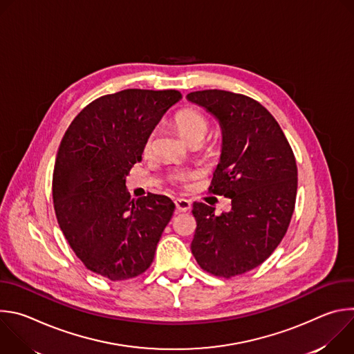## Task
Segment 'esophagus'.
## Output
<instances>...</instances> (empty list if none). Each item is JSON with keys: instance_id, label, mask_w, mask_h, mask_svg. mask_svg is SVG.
I'll return each instance as SVG.
<instances>
[{"instance_id": "obj_1", "label": "esophagus", "mask_w": 354, "mask_h": 354, "mask_svg": "<svg viewBox=\"0 0 354 354\" xmlns=\"http://www.w3.org/2000/svg\"><path fill=\"white\" fill-rule=\"evenodd\" d=\"M175 206L179 212H187L192 207L190 201L186 200V198H175Z\"/></svg>"}]
</instances>
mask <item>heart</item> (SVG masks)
Listing matches in <instances>:
<instances>
[{
    "mask_svg": "<svg viewBox=\"0 0 354 354\" xmlns=\"http://www.w3.org/2000/svg\"><path fill=\"white\" fill-rule=\"evenodd\" d=\"M175 126L179 131V134L186 140L189 141L190 138H194V137H201L205 138L207 131H209V122L207 119L201 115L200 112L194 111V109H185V111H180L176 118H175ZM151 147H153V134H149L144 142V151L147 153V151L151 149ZM190 176V174L187 172H176L174 174V179L176 180H185Z\"/></svg>",
    "mask_w": 354,
    "mask_h": 354,
    "instance_id": "b5f03b06",
    "label": "heart"
}]
</instances>
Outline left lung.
<instances>
[{
  "instance_id": "1",
  "label": "left lung",
  "mask_w": 354,
  "mask_h": 354,
  "mask_svg": "<svg viewBox=\"0 0 354 354\" xmlns=\"http://www.w3.org/2000/svg\"><path fill=\"white\" fill-rule=\"evenodd\" d=\"M220 124L221 156L210 190L231 198L230 212L193 203L190 245L201 269L232 277L263 263L283 239L295 205L297 165L276 119L245 95L206 89L186 95Z\"/></svg>"
}]
</instances>
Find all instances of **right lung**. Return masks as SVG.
<instances>
[{"mask_svg": "<svg viewBox=\"0 0 354 354\" xmlns=\"http://www.w3.org/2000/svg\"><path fill=\"white\" fill-rule=\"evenodd\" d=\"M182 99L175 89H124L95 99L67 129L56 157L53 203L71 249L91 272L127 280L153 263L175 205L162 194L130 200L126 176L144 142Z\"/></svg>", "mask_w": 354, "mask_h": 354, "instance_id": "1", "label": "right lung"}]
</instances>
